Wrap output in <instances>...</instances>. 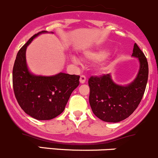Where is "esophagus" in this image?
Masks as SVG:
<instances>
[{
  "instance_id": "1",
  "label": "esophagus",
  "mask_w": 158,
  "mask_h": 158,
  "mask_svg": "<svg viewBox=\"0 0 158 158\" xmlns=\"http://www.w3.org/2000/svg\"><path fill=\"white\" fill-rule=\"evenodd\" d=\"M86 81V77L84 75H81V77H80V83L81 84H84Z\"/></svg>"
}]
</instances>
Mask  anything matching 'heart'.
I'll use <instances>...</instances> for the list:
<instances>
[{
  "label": "heart",
  "mask_w": 158,
  "mask_h": 158,
  "mask_svg": "<svg viewBox=\"0 0 158 158\" xmlns=\"http://www.w3.org/2000/svg\"><path fill=\"white\" fill-rule=\"evenodd\" d=\"M109 54H110V49H108L107 48H99V49L94 50V51H87V52L85 53L84 56H85L86 59H87L88 60H90V61L93 62H98L102 61L103 60H104L109 55ZM73 60L74 62L78 61L77 58L75 57H73ZM110 62L102 64L101 66V69L107 70L110 67Z\"/></svg>",
  "instance_id": "obj_1"
}]
</instances>
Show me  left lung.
I'll return each instance as SVG.
<instances>
[{
    "label": "left lung",
    "mask_w": 158,
    "mask_h": 158,
    "mask_svg": "<svg viewBox=\"0 0 158 158\" xmlns=\"http://www.w3.org/2000/svg\"><path fill=\"white\" fill-rule=\"evenodd\" d=\"M131 56L138 59L140 67L135 79L130 84H116L110 74L91 77L88 81L92 111L105 122L118 123L127 118L143 98L148 78V60L136 43Z\"/></svg>",
    "instance_id": "left-lung-1"
}]
</instances>
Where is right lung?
I'll list each match as a JSON object with an SVG mask.
<instances>
[{
  "label": "right lung",
  "mask_w": 158,
  "mask_h": 158,
  "mask_svg": "<svg viewBox=\"0 0 158 158\" xmlns=\"http://www.w3.org/2000/svg\"><path fill=\"white\" fill-rule=\"evenodd\" d=\"M34 34L20 49L13 68V87L15 97L22 110L34 119L51 120L64 111L71 93L79 85L80 76L59 73L53 76L36 75L28 69L26 50ZM53 33V32H51Z\"/></svg>",
  "instance_id": "obj_1"
}]
</instances>
